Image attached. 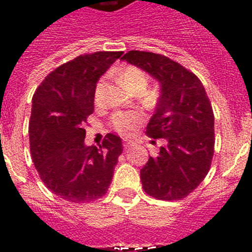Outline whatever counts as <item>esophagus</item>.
<instances>
[{"label":"esophagus","mask_w":252,"mask_h":252,"mask_svg":"<svg viewBox=\"0 0 252 252\" xmlns=\"http://www.w3.org/2000/svg\"><path fill=\"white\" fill-rule=\"evenodd\" d=\"M131 146H132V142H131L130 140H125V141H124V148L125 149H128V148H131Z\"/></svg>","instance_id":"34e87169"}]
</instances>
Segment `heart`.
I'll return each mask as SVG.
<instances>
[{
    "instance_id": "1",
    "label": "heart",
    "mask_w": 252,
    "mask_h": 252,
    "mask_svg": "<svg viewBox=\"0 0 252 252\" xmlns=\"http://www.w3.org/2000/svg\"><path fill=\"white\" fill-rule=\"evenodd\" d=\"M120 82L125 88H127L132 93H142L146 90L149 83V78L142 69L137 66L128 65L124 68L120 73ZM103 88V79L97 83L94 91V101L98 104L101 101V93ZM158 101V93L155 91H150L145 94L144 102L146 106H154ZM141 116L137 112H116L111 117V126L117 132L122 135H130L131 132L136 130L137 125L140 124Z\"/></svg>"
}]
</instances>
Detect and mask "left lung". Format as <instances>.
<instances>
[{
  "label": "left lung",
  "mask_w": 252,
  "mask_h": 252,
  "mask_svg": "<svg viewBox=\"0 0 252 252\" xmlns=\"http://www.w3.org/2000/svg\"><path fill=\"white\" fill-rule=\"evenodd\" d=\"M121 59L160 83L146 133L166 145L140 170L142 189L161 201L183 199L206 178L215 153V116L206 90L197 75L161 54L131 50Z\"/></svg>",
  "instance_id": "left-lung-1"
}]
</instances>
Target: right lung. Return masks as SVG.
Instances as JSON below:
<instances>
[{
  "mask_svg": "<svg viewBox=\"0 0 252 252\" xmlns=\"http://www.w3.org/2000/svg\"><path fill=\"white\" fill-rule=\"evenodd\" d=\"M124 54L79 55L45 77L32 97L29 124L32 161L46 188L73 203L103 197L122 153V141L107 133L99 146L84 144L94 91L102 74Z\"/></svg>",
  "mask_w": 252,
  "mask_h": 252,
  "instance_id": "add662e5",
  "label": "right lung"
}]
</instances>
